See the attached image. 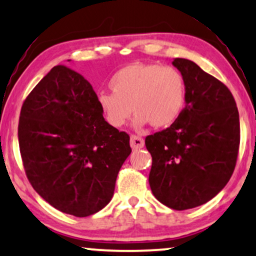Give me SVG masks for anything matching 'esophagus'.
Listing matches in <instances>:
<instances>
[{
  "instance_id": "obj_1",
  "label": "esophagus",
  "mask_w": 256,
  "mask_h": 256,
  "mask_svg": "<svg viewBox=\"0 0 256 256\" xmlns=\"http://www.w3.org/2000/svg\"><path fill=\"white\" fill-rule=\"evenodd\" d=\"M130 145H131V148H134V150H138V148H144L145 142H144V139L140 138V137H138V136H131Z\"/></svg>"
}]
</instances>
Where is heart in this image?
Masks as SVG:
<instances>
[{
    "instance_id": "b5f03b06",
    "label": "heart",
    "mask_w": 256,
    "mask_h": 256,
    "mask_svg": "<svg viewBox=\"0 0 256 256\" xmlns=\"http://www.w3.org/2000/svg\"><path fill=\"white\" fill-rule=\"evenodd\" d=\"M110 86L114 94L100 92L97 104L112 128L125 125L132 110L134 128H168L185 106V80L172 66L132 63L112 77Z\"/></svg>"
}]
</instances>
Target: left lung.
Here are the masks:
<instances>
[{
  "instance_id": "8db88e82",
  "label": "left lung",
  "mask_w": 256,
  "mask_h": 256,
  "mask_svg": "<svg viewBox=\"0 0 256 256\" xmlns=\"http://www.w3.org/2000/svg\"><path fill=\"white\" fill-rule=\"evenodd\" d=\"M186 84L185 108L166 128L148 136L151 190L170 208L204 205L230 182L240 144L239 111L226 85L192 60L172 62Z\"/></svg>"
}]
</instances>
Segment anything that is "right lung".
I'll use <instances>...</instances> for the list:
<instances>
[{
    "mask_svg": "<svg viewBox=\"0 0 256 256\" xmlns=\"http://www.w3.org/2000/svg\"><path fill=\"white\" fill-rule=\"evenodd\" d=\"M34 190L60 212L83 218L111 202L130 137L103 117L97 94L68 66H54L26 97L18 122Z\"/></svg>",
    "mask_w": 256,
    "mask_h": 256,
    "instance_id": "1",
    "label": "right lung"
}]
</instances>
